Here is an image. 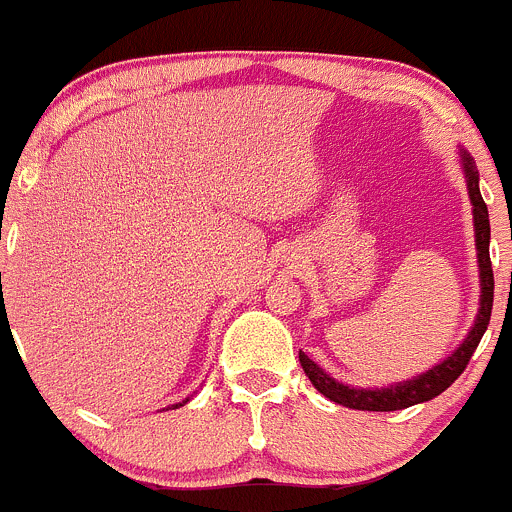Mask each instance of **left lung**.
<instances>
[{
	"mask_svg": "<svg viewBox=\"0 0 512 512\" xmlns=\"http://www.w3.org/2000/svg\"><path fill=\"white\" fill-rule=\"evenodd\" d=\"M462 168H465L467 178V193H470L472 203V223H475V246H478V266H480V309L478 319L467 332L465 342L437 367L427 369L420 377H412L407 382L389 384L382 389H357L349 384L337 382L334 377L324 372L319 364L311 362L304 352H299L301 369L306 372L309 382L324 394L326 399H332L337 405L349 407V410H367V412H392V410H405V407L420 405L427 399H435L437 394L445 392L462 372H465L467 362H470L472 352L478 349L480 339H483L485 329L490 324V311H493V291H495V276L493 264H490V218L488 206H485L483 196H480L478 186V170H475V160L460 148Z\"/></svg>",
	"mask_w": 512,
	"mask_h": 512,
	"instance_id": "left-lung-1",
	"label": "left lung"
}]
</instances>
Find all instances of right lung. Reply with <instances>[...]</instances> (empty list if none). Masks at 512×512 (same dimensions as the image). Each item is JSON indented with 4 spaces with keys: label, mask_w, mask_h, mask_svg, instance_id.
I'll use <instances>...</instances> for the list:
<instances>
[{
    "label": "right lung",
    "mask_w": 512,
    "mask_h": 512,
    "mask_svg": "<svg viewBox=\"0 0 512 512\" xmlns=\"http://www.w3.org/2000/svg\"><path fill=\"white\" fill-rule=\"evenodd\" d=\"M186 402H188V399H183V402H178V405H173V407H183V405H186Z\"/></svg>",
    "instance_id": "right-lung-1"
}]
</instances>
